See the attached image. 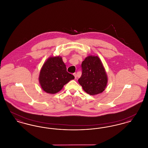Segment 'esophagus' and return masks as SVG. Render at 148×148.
<instances>
[{
  "label": "esophagus",
  "mask_w": 148,
  "mask_h": 148,
  "mask_svg": "<svg viewBox=\"0 0 148 148\" xmlns=\"http://www.w3.org/2000/svg\"><path fill=\"white\" fill-rule=\"evenodd\" d=\"M73 75H74V77H75V79H77V74H76V73H74V74H73Z\"/></svg>",
  "instance_id": "esophagus-1"
}]
</instances>
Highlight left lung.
Instances as JSON below:
<instances>
[{"instance_id":"1","label":"left lung","mask_w":148,"mask_h":148,"mask_svg":"<svg viewBox=\"0 0 148 148\" xmlns=\"http://www.w3.org/2000/svg\"><path fill=\"white\" fill-rule=\"evenodd\" d=\"M82 74L78 82L85 92L94 95L101 93L106 89L108 76L98 56L86 57L82 64Z\"/></svg>"}]
</instances>
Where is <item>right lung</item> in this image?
<instances>
[{"mask_svg": "<svg viewBox=\"0 0 148 148\" xmlns=\"http://www.w3.org/2000/svg\"><path fill=\"white\" fill-rule=\"evenodd\" d=\"M74 79V75L66 71L62 56H50L42 65L39 82L43 91L54 94L60 91L64 85Z\"/></svg>", "mask_w": 148, "mask_h": 148, "instance_id": "1", "label": "right lung"}]
</instances>
